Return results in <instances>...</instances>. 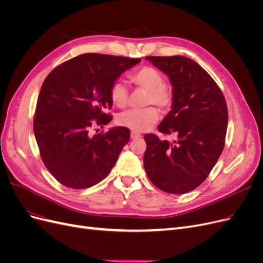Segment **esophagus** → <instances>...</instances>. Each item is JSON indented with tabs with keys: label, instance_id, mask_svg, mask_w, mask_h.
Segmentation results:
<instances>
[{
	"label": "esophagus",
	"instance_id": "34e87169",
	"mask_svg": "<svg viewBox=\"0 0 263 263\" xmlns=\"http://www.w3.org/2000/svg\"><path fill=\"white\" fill-rule=\"evenodd\" d=\"M141 137V135L139 133H136V132H132L130 134V138L132 139H138Z\"/></svg>",
	"mask_w": 263,
	"mask_h": 263
}]
</instances>
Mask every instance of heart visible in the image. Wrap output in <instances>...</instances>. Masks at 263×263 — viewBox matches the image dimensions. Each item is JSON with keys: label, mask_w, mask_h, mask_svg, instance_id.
<instances>
[{"label": "heart", "mask_w": 263, "mask_h": 263, "mask_svg": "<svg viewBox=\"0 0 263 263\" xmlns=\"http://www.w3.org/2000/svg\"><path fill=\"white\" fill-rule=\"evenodd\" d=\"M129 80L135 85L148 92L146 104H155L161 108H168L172 104V91L164 84V77L154 67H141L134 71ZM109 98L117 107H124L128 101V90L122 81H115L109 87ZM159 114L155 107L145 109H128L117 117V123L135 132H144L155 124Z\"/></svg>", "instance_id": "obj_1"}]
</instances>
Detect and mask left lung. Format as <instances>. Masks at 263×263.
Segmentation results:
<instances>
[{"label": "left lung", "instance_id": "1", "mask_svg": "<svg viewBox=\"0 0 263 263\" xmlns=\"http://www.w3.org/2000/svg\"><path fill=\"white\" fill-rule=\"evenodd\" d=\"M146 59L172 84V108L158 129L176 139L169 142L154 134L145 135L144 166L158 189L184 194L202 184L222 153L227 104L216 82L192 59L182 55Z\"/></svg>", "mask_w": 263, "mask_h": 263}]
</instances>
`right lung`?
<instances>
[{"label":"right lung","mask_w":263,"mask_h":263,"mask_svg":"<svg viewBox=\"0 0 263 263\" xmlns=\"http://www.w3.org/2000/svg\"><path fill=\"white\" fill-rule=\"evenodd\" d=\"M140 59L83 53L61 63L47 76L38 95L34 134L46 168L62 185L87 189L115 165L130 132L114 127L90 135L94 125L112 121L109 87Z\"/></svg>","instance_id":"add662e5"}]
</instances>
